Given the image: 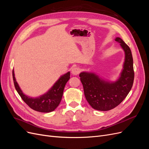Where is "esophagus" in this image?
<instances>
[{
	"label": "esophagus",
	"instance_id": "1",
	"mask_svg": "<svg viewBox=\"0 0 149 149\" xmlns=\"http://www.w3.org/2000/svg\"><path fill=\"white\" fill-rule=\"evenodd\" d=\"M72 73H73L74 75H77L80 73V69L78 67H74L71 70Z\"/></svg>",
	"mask_w": 149,
	"mask_h": 149
}]
</instances>
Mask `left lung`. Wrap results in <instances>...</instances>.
Returning a JSON list of instances; mask_svg holds the SVG:
<instances>
[{"label":"left lung","mask_w":149,"mask_h":149,"mask_svg":"<svg viewBox=\"0 0 149 149\" xmlns=\"http://www.w3.org/2000/svg\"><path fill=\"white\" fill-rule=\"evenodd\" d=\"M125 53V60L119 79L114 82L107 81L98 75L88 72L79 74L87 101L93 109L106 111L118 106L127 96L134 79L133 58L131 50L123 40L117 37Z\"/></svg>","instance_id":"8db88e82"}]
</instances>
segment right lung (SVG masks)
I'll return each mask as SVG.
<instances>
[{
    "instance_id": "right-lung-1",
    "label": "right lung",
    "mask_w": 149,
    "mask_h": 149,
    "mask_svg": "<svg viewBox=\"0 0 149 149\" xmlns=\"http://www.w3.org/2000/svg\"><path fill=\"white\" fill-rule=\"evenodd\" d=\"M13 80L15 88L21 98L31 109L41 112H49L53 111L60 104L63 94L66 83L70 78V73L61 76L54 84L49 91L43 95L38 97H30L23 93L15 78L14 71H12Z\"/></svg>"
}]
</instances>
